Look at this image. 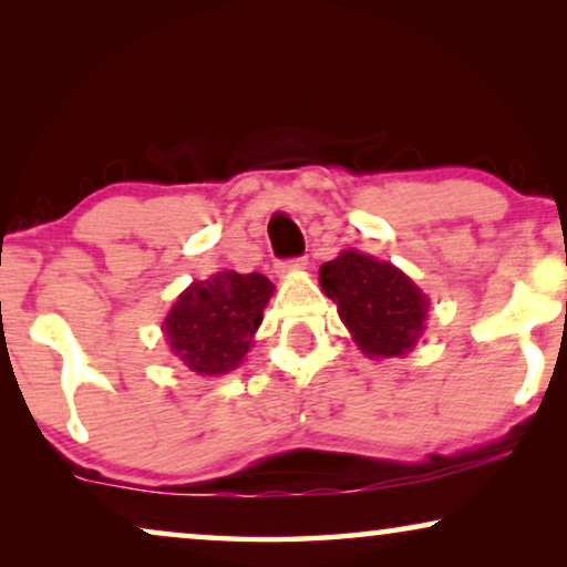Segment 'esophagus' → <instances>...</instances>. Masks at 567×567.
Listing matches in <instances>:
<instances>
[{
	"instance_id": "obj_1",
	"label": "esophagus",
	"mask_w": 567,
	"mask_h": 567,
	"mask_svg": "<svg viewBox=\"0 0 567 567\" xmlns=\"http://www.w3.org/2000/svg\"><path fill=\"white\" fill-rule=\"evenodd\" d=\"M301 268H307V258H293V260H286L278 266L281 274H289V270H301Z\"/></svg>"
}]
</instances>
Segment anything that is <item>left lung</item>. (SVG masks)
Here are the masks:
<instances>
[{
    "instance_id": "obj_1",
    "label": "left lung",
    "mask_w": 567,
    "mask_h": 567,
    "mask_svg": "<svg viewBox=\"0 0 567 567\" xmlns=\"http://www.w3.org/2000/svg\"><path fill=\"white\" fill-rule=\"evenodd\" d=\"M320 286L338 301V315L371 359L405 355L421 338L429 299L392 262L343 250L320 268Z\"/></svg>"
}]
</instances>
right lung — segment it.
Instances as JSON below:
<instances>
[{
    "mask_svg": "<svg viewBox=\"0 0 567 567\" xmlns=\"http://www.w3.org/2000/svg\"><path fill=\"white\" fill-rule=\"evenodd\" d=\"M274 284L262 274L224 270L185 289L162 330L169 351L196 374L219 377L237 369L250 351Z\"/></svg>",
    "mask_w": 567,
    "mask_h": 567,
    "instance_id": "obj_1",
    "label": "right lung"
}]
</instances>
